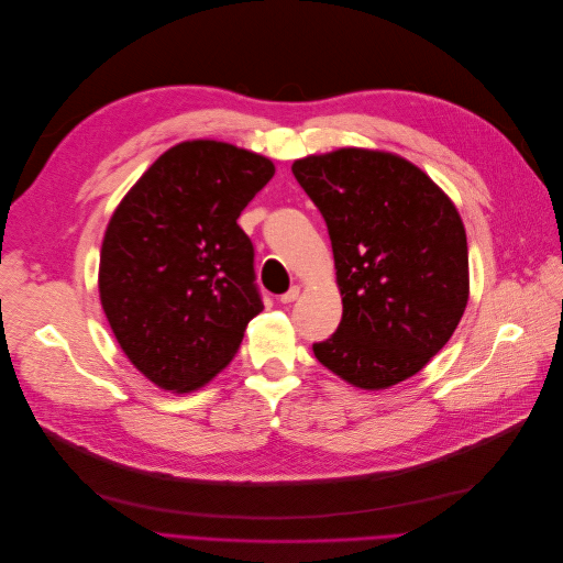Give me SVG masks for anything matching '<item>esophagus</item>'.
<instances>
[{
    "label": "esophagus",
    "mask_w": 563,
    "mask_h": 563,
    "mask_svg": "<svg viewBox=\"0 0 563 563\" xmlns=\"http://www.w3.org/2000/svg\"><path fill=\"white\" fill-rule=\"evenodd\" d=\"M300 298V286H290L284 296H279V302L288 305V302H296Z\"/></svg>",
    "instance_id": "1"
}]
</instances>
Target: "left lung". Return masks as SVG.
Wrapping results in <instances>:
<instances>
[{
    "label": "left lung",
    "instance_id": "left-lung-1",
    "mask_svg": "<svg viewBox=\"0 0 563 563\" xmlns=\"http://www.w3.org/2000/svg\"><path fill=\"white\" fill-rule=\"evenodd\" d=\"M332 240L343 316L313 343L345 383L387 389L415 376L467 307V238L456 206L408 159L339 148L292 163Z\"/></svg>",
    "mask_w": 563,
    "mask_h": 563
}]
</instances>
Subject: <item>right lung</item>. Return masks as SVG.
Masks as SVG:
<instances>
[{
    "label": "right lung",
    "mask_w": 563,
    "mask_h": 563,
    "mask_svg": "<svg viewBox=\"0 0 563 563\" xmlns=\"http://www.w3.org/2000/svg\"><path fill=\"white\" fill-rule=\"evenodd\" d=\"M271 159L224 142H183L132 185L107 224L98 288L128 360L157 387L192 391L238 353L263 302L243 208Z\"/></svg>",
    "instance_id": "right-lung-1"
}]
</instances>
